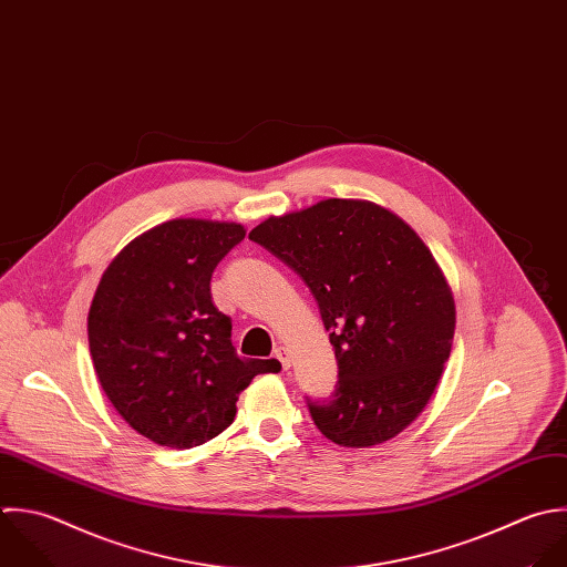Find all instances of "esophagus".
Wrapping results in <instances>:
<instances>
[{"mask_svg": "<svg viewBox=\"0 0 567 567\" xmlns=\"http://www.w3.org/2000/svg\"><path fill=\"white\" fill-rule=\"evenodd\" d=\"M274 355H276V360L282 364V369H289V367H291V353H289L287 347H278V349L274 351Z\"/></svg>", "mask_w": 567, "mask_h": 567, "instance_id": "esophagus-1", "label": "esophagus"}]
</instances>
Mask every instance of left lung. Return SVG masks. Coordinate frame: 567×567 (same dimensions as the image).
Masks as SVG:
<instances>
[{
	"mask_svg": "<svg viewBox=\"0 0 567 567\" xmlns=\"http://www.w3.org/2000/svg\"><path fill=\"white\" fill-rule=\"evenodd\" d=\"M249 240L305 280L336 349V391L307 398L320 433L349 449L400 435L435 393L455 336L431 249L393 212L353 198L271 216Z\"/></svg>",
	"mask_w": 567,
	"mask_h": 567,
	"instance_id": "obj_1",
	"label": "left lung"
}]
</instances>
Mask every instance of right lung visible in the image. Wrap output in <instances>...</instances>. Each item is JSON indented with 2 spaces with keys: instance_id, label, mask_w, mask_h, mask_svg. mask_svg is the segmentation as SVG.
Returning a JSON list of instances; mask_svg holds the SVG:
<instances>
[{
  "instance_id": "1",
  "label": "right lung",
  "mask_w": 567,
  "mask_h": 567,
  "mask_svg": "<svg viewBox=\"0 0 567 567\" xmlns=\"http://www.w3.org/2000/svg\"><path fill=\"white\" fill-rule=\"evenodd\" d=\"M243 238L238 223L167 220L101 276L87 313L92 364L116 413L154 444L214 440L234 422L240 391L278 367L240 360L231 320L212 302V274Z\"/></svg>"
}]
</instances>
